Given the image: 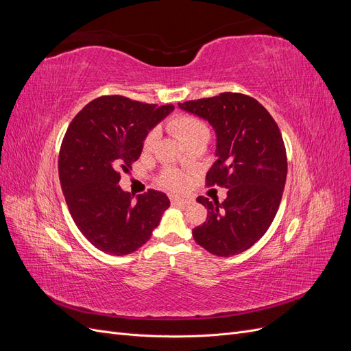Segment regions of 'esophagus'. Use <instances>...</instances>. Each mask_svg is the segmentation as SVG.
Masks as SVG:
<instances>
[{
  "instance_id": "obj_1",
  "label": "esophagus",
  "mask_w": 351,
  "mask_h": 351,
  "mask_svg": "<svg viewBox=\"0 0 351 351\" xmlns=\"http://www.w3.org/2000/svg\"><path fill=\"white\" fill-rule=\"evenodd\" d=\"M171 204L174 206H187L190 204H193V197H190L187 195H173Z\"/></svg>"
}]
</instances>
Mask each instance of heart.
<instances>
[{"mask_svg":"<svg viewBox=\"0 0 351 351\" xmlns=\"http://www.w3.org/2000/svg\"><path fill=\"white\" fill-rule=\"evenodd\" d=\"M168 129L171 130L177 139L180 142H183L184 145L192 142L195 139H199V137H208L209 136V129L204 120H200L196 115H190V114H180L176 115L174 119L169 120L168 123ZM158 133L151 132L147 134L146 141H145V147L149 149L156 142ZM164 183L167 186L171 187H182L184 184V178L183 176H180L177 173H167L164 176Z\"/></svg>","mask_w":351,"mask_h":351,"instance_id":"b5f03b06","label":"heart"}]
</instances>
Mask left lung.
<instances>
[{"instance_id":"1","label":"left lung","mask_w":351,"mask_h":351,"mask_svg":"<svg viewBox=\"0 0 351 351\" xmlns=\"http://www.w3.org/2000/svg\"><path fill=\"white\" fill-rule=\"evenodd\" d=\"M178 108L208 121L217 136V161L206 174L208 186L228 189L226 200H196L208 221L192 234L199 246L217 256L250 249L277 215L287 178L282 136L271 114L247 95L226 92L187 101Z\"/></svg>"}]
</instances>
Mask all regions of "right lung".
Returning a JSON list of instances; mask_svg holds the SVG:
<instances>
[{
  "label": "right lung",
  "mask_w": 351,
  "mask_h": 351,
  "mask_svg": "<svg viewBox=\"0 0 351 351\" xmlns=\"http://www.w3.org/2000/svg\"><path fill=\"white\" fill-rule=\"evenodd\" d=\"M173 111L114 95L89 102L69 125L58 156L62 195L82 234L104 253L124 256L142 247L169 208L165 193L134 197L119 182L147 133Z\"/></svg>",
  "instance_id": "obj_1"
}]
</instances>
